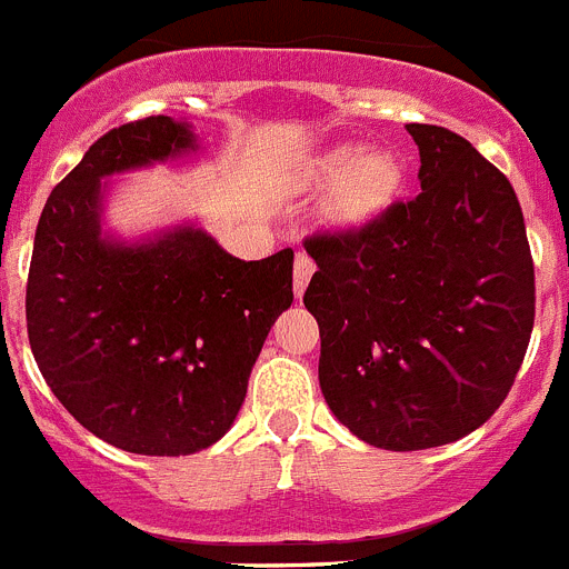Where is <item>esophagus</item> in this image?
Returning a JSON list of instances; mask_svg holds the SVG:
<instances>
[{
    "instance_id": "obj_1",
    "label": "esophagus",
    "mask_w": 569,
    "mask_h": 569,
    "mask_svg": "<svg viewBox=\"0 0 569 569\" xmlns=\"http://www.w3.org/2000/svg\"><path fill=\"white\" fill-rule=\"evenodd\" d=\"M311 274H315V260L309 258L306 252H297L295 254V272H291V280H295V295L300 297L309 286Z\"/></svg>"
}]
</instances>
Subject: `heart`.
I'll list each match as a JSON object with an SVG mask.
<instances>
[{
	"instance_id": "b5f03b06",
	"label": "heart",
	"mask_w": 569,
	"mask_h": 569,
	"mask_svg": "<svg viewBox=\"0 0 569 569\" xmlns=\"http://www.w3.org/2000/svg\"><path fill=\"white\" fill-rule=\"evenodd\" d=\"M317 176L337 178L329 192V212L346 227H360L386 212L402 183L397 158L382 150L355 156L351 147L326 152L317 163Z\"/></svg>"
}]
</instances>
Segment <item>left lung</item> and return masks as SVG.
<instances>
[{
	"label": "left lung",
	"mask_w": 569,
	"mask_h": 569,
	"mask_svg": "<svg viewBox=\"0 0 569 569\" xmlns=\"http://www.w3.org/2000/svg\"><path fill=\"white\" fill-rule=\"evenodd\" d=\"M419 192L303 240L320 388L362 442L422 450L493 417L525 360L536 274L513 187L457 132L408 124Z\"/></svg>",
	"instance_id": "8db88e82"
}]
</instances>
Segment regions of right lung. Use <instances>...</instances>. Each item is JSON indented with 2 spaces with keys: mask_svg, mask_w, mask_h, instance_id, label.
Wrapping results in <instances>:
<instances>
[{
  "mask_svg": "<svg viewBox=\"0 0 569 569\" xmlns=\"http://www.w3.org/2000/svg\"><path fill=\"white\" fill-rule=\"evenodd\" d=\"M196 150L170 116L104 132L50 192L28 272L30 351L87 431L144 457H187L232 428L249 373L295 300V252L240 260L203 229L101 238V178Z\"/></svg>",
  "mask_w": 569,
  "mask_h": 569,
  "instance_id": "obj_1",
  "label": "right lung"
}]
</instances>
